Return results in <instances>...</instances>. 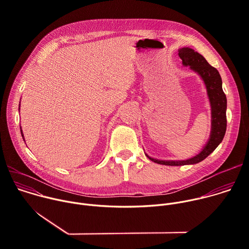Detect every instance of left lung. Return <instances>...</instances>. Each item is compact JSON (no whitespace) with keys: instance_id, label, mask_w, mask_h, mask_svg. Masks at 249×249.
Here are the masks:
<instances>
[{"instance_id":"8db88e82","label":"left lung","mask_w":249,"mask_h":249,"mask_svg":"<svg viewBox=\"0 0 249 249\" xmlns=\"http://www.w3.org/2000/svg\"><path fill=\"white\" fill-rule=\"evenodd\" d=\"M178 55L184 66H190L203 79L207 88V93L212 108V131L207 145L197 156L186 160H159L150 158L152 161L163 165H185L195 164L205 160L216 150L223 141L227 130V97L222 88V78L218 70L212 67L207 60L193 49L184 47L178 50Z\"/></svg>"}]
</instances>
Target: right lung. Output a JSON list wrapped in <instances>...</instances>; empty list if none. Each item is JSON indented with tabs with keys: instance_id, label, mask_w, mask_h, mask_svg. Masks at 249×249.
<instances>
[{
	"instance_id": "obj_1",
	"label": "right lung",
	"mask_w": 249,
	"mask_h": 249,
	"mask_svg": "<svg viewBox=\"0 0 249 249\" xmlns=\"http://www.w3.org/2000/svg\"><path fill=\"white\" fill-rule=\"evenodd\" d=\"M20 133H21V136L23 137V135H22V132H21V130H20ZM23 139H24V138H23Z\"/></svg>"
}]
</instances>
